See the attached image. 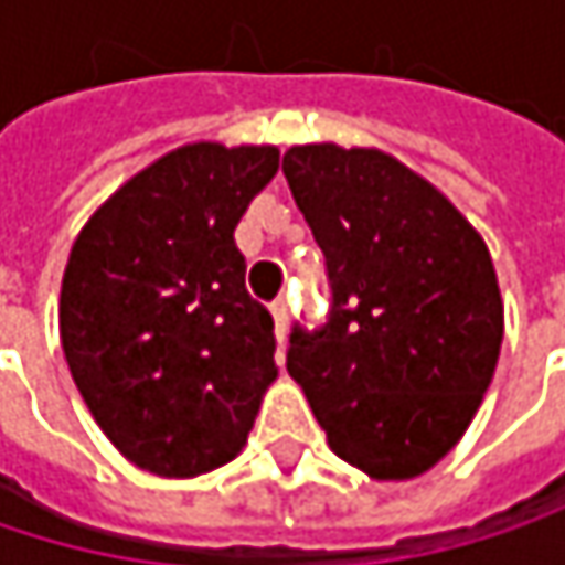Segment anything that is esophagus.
Listing matches in <instances>:
<instances>
[{"instance_id":"1","label":"esophagus","mask_w":565,"mask_h":565,"mask_svg":"<svg viewBox=\"0 0 565 565\" xmlns=\"http://www.w3.org/2000/svg\"><path fill=\"white\" fill-rule=\"evenodd\" d=\"M271 317H275V333H278V340L287 337V300H275L271 303Z\"/></svg>"}]
</instances>
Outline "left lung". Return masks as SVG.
<instances>
[{
    "instance_id": "obj_1",
    "label": "left lung",
    "mask_w": 565,
    "mask_h": 565,
    "mask_svg": "<svg viewBox=\"0 0 565 565\" xmlns=\"http://www.w3.org/2000/svg\"><path fill=\"white\" fill-rule=\"evenodd\" d=\"M284 175L327 258L330 317L294 327L287 373L330 448L408 481L468 431L494 380L504 303L475 225L383 150L307 143Z\"/></svg>"
}]
</instances>
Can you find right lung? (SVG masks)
<instances>
[{
  "mask_svg": "<svg viewBox=\"0 0 565 565\" xmlns=\"http://www.w3.org/2000/svg\"><path fill=\"white\" fill-rule=\"evenodd\" d=\"M278 147H179L127 179L74 238L57 303L67 370L137 468L232 461L278 380L275 320L245 290L235 225Z\"/></svg>",
  "mask_w": 565,
  "mask_h": 565,
  "instance_id": "1",
  "label": "right lung"
}]
</instances>
